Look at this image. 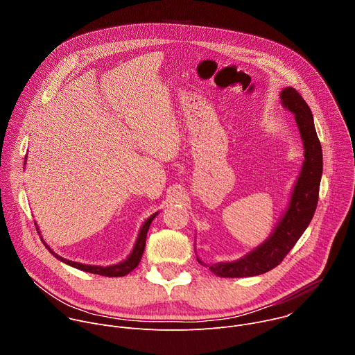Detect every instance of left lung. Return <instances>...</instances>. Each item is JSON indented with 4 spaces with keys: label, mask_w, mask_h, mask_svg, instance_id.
Wrapping results in <instances>:
<instances>
[{
    "label": "left lung",
    "mask_w": 355,
    "mask_h": 355,
    "mask_svg": "<svg viewBox=\"0 0 355 355\" xmlns=\"http://www.w3.org/2000/svg\"><path fill=\"white\" fill-rule=\"evenodd\" d=\"M281 101L285 108L295 114L303 146H305V162L295 184L289 207L271 237L256 250L240 260L209 266V270L218 277L243 278L271 271L282 263L315 215L323 171V156L313 123V115L306 101L292 87L282 89ZM198 263L204 264L199 259Z\"/></svg>",
    "instance_id": "left-lung-1"
}]
</instances>
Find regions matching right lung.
Segmentation results:
<instances>
[{
	"label": "right lung",
	"mask_w": 355,
	"mask_h": 355,
	"mask_svg": "<svg viewBox=\"0 0 355 355\" xmlns=\"http://www.w3.org/2000/svg\"><path fill=\"white\" fill-rule=\"evenodd\" d=\"M156 215H157V214L151 215V216L143 223V226H141V229H140V233H139V236H137L136 244H135V247H133L132 254H130L125 261H122V263H119V264H115V266H110V267L87 266V264L70 261V260H67V259H63V257L58 256L55 251L50 250V247H49L44 241H43V243H44V245L47 247V250H49L50 252H52V254H53L58 260H60V261H63V263H66V264H69V266H71V267H74V268H78V270H81V271L91 272V274L104 275V277H125L126 274H129L130 271H133V270L139 266V263H140V260H141V256H143V251H144V245H146L147 230H148V227H150V223L153 222V219L156 218ZM36 229H37V227H36Z\"/></svg>",
	"instance_id": "obj_1"
}]
</instances>
